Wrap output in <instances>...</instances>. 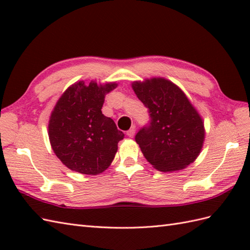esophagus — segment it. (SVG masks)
<instances>
[{"instance_id": "esophagus-1", "label": "esophagus", "mask_w": 250, "mask_h": 250, "mask_svg": "<svg viewBox=\"0 0 250 250\" xmlns=\"http://www.w3.org/2000/svg\"><path fill=\"white\" fill-rule=\"evenodd\" d=\"M134 134H135V128H131L130 130L126 131V135L129 137H133Z\"/></svg>"}]
</instances>
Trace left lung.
Returning <instances> with one entry per match:
<instances>
[{
	"mask_svg": "<svg viewBox=\"0 0 250 250\" xmlns=\"http://www.w3.org/2000/svg\"><path fill=\"white\" fill-rule=\"evenodd\" d=\"M132 88L150 117L135 135L147 161L162 172L188 167L200 155L205 137L203 120L193 105L164 78L134 82Z\"/></svg>",
	"mask_w": 250,
	"mask_h": 250,
	"instance_id": "left-lung-1",
	"label": "left lung"
}]
</instances>
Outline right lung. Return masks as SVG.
Masks as SVG:
<instances>
[{
  "label": "right lung",
  "mask_w": 250,
  "mask_h": 250,
  "mask_svg": "<svg viewBox=\"0 0 250 250\" xmlns=\"http://www.w3.org/2000/svg\"><path fill=\"white\" fill-rule=\"evenodd\" d=\"M116 87V83L86 86L78 82L58 100L48 125L49 141L56 156L72 171L98 175L114 160L125 134L101 109L106 93Z\"/></svg>",
  "instance_id": "right-lung-1"
}]
</instances>
